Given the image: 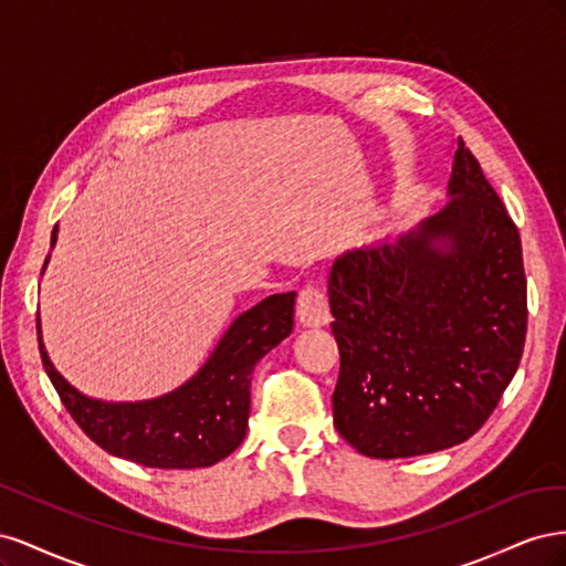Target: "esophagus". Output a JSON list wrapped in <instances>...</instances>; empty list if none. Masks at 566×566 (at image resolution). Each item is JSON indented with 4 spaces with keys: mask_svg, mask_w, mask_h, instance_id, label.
Instances as JSON below:
<instances>
[{
    "mask_svg": "<svg viewBox=\"0 0 566 566\" xmlns=\"http://www.w3.org/2000/svg\"><path fill=\"white\" fill-rule=\"evenodd\" d=\"M297 318L302 325L318 328L331 321V306L325 290L316 283H306L297 295Z\"/></svg>",
    "mask_w": 566,
    "mask_h": 566,
    "instance_id": "1",
    "label": "esophagus"
}]
</instances>
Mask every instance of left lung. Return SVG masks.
Returning <instances> with one entry per match:
<instances>
[{"label":"left lung","instance_id":"left-lung-1","mask_svg":"<svg viewBox=\"0 0 566 566\" xmlns=\"http://www.w3.org/2000/svg\"><path fill=\"white\" fill-rule=\"evenodd\" d=\"M449 191L455 200L418 231L347 252L331 271L339 349L333 420L370 458L470 439L524 352L520 231L460 136Z\"/></svg>","mask_w":566,"mask_h":566}]
</instances>
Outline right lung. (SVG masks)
Instances as JSON below:
<instances>
[{
  "label": "right lung",
  "mask_w": 566,
  "mask_h": 566,
  "mask_svg": "<svg viewBox=\"0 0 566 566\" xmlns=\"http://www.w3.org/2000/svg\"><path fill=\"white\" fill-rule=\"evenodd\" d=\"M56 229L51 233V245ZM295 293L271 295L238 316L191 382L144 403H101L67 385L44 352L42 364L67 413L96 447L144 468L193 470L231 455L245 439L254 364L293 333Z\"/></svg>",
  "instance_id": "1"
}]
</instances>
